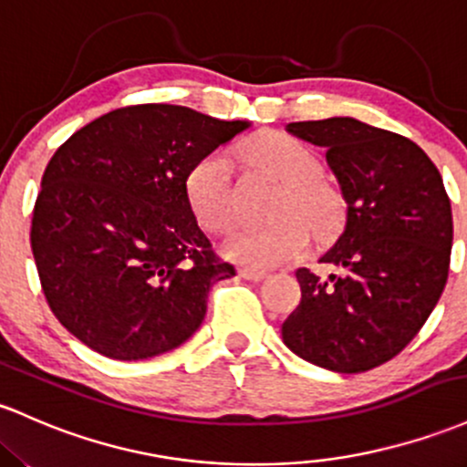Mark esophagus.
Returning a JSON list of instances; mask_svg holds the SVG:
<instances>
[{"label": "esophagus", "instance_id": "1", "mask_svg": "<svg viewBox=\"0 0 467 467\" xmlns=\"http://www.w3.org/2000/svg\"><path fill=\"white\" fill-rule=\"evenodd\" d=\"M239 275H242L244 279H248V281H261V279H265V276H268L265 270H257V268H242V270H239Z\"/></svg>", "mask_w": 467, "mask_h": 467}]
</instances>
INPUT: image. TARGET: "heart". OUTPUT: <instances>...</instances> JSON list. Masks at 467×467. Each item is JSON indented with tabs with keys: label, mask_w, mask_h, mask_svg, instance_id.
I'll list each match as a JSON object with an SVG mask.
<instances>
[{
	"label": "heart",
	"mask_w": 467,
	"mask_h": 467,
	"mask_svg": "<svg viewBox=\"0 0 467 467\" xmlns=\"http://www.w3.org/2000/svg\"><path fill=\"white\" fill-rule=\"evenodd\" d=\"M234 152L253 163L261 175L284 183L281 213H299L315 228H324L330 222L335 197L317 179L321 161L308 143L273 132L239 141ZM186 192L194 217L203 228L210 233L228 228L237 214L233 157L223 150H214L199 159L188 172ZM300 218L288 214L268 225H239L225 237L223 253L250 268H273L284 264L308 245V224Z\"/></svg>",
	"instance_id": "heart-1"
}]
</instances>
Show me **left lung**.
Listing matches in <instances>:
<instances>
[{"mask_svg":"<svg viewBox=\"0 0 467 467\" xmlns=\"http://www.w3.org/2000/svg\"><path fill=\"white\" fill-rule=\"evenodd\" d=\"M285 130L324 148L346 214L319 257L335 273L296 270L301 301L281 337L326 370H372L417 337L448 281L452 208L443 179L417 143L352 117Z\"/></svg>","mask_w":467,"mask_h":467,"instance_id":"left-lung-1","label":"left lung"}]
</instances>
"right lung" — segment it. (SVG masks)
<instances>
[{"instance_id":"1","label":"right lung","mask_w":467,"mask_h":467,"mask_svg":"<svg viewBox=\"0 0 467 467\" xmlns=\"http://www.w3.org/2000/svg\"><path fill=\"white\" fill-rule=\"evenodd\" d=\"M245 128L186 106L143 104L106 112L57 148L30 245L50 310L90 350L140 361L199 330L213 284L237 270L213 254L186 179Z\"/></svg>"}]
</instances>
